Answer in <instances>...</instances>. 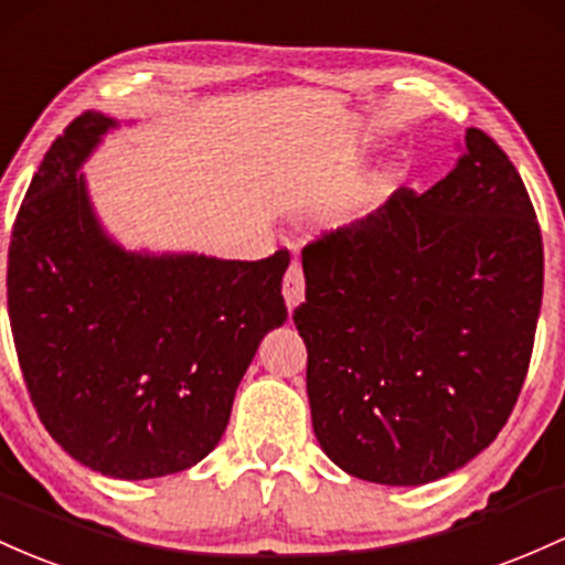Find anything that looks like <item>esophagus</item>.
<instances>
[{
  "label": "esophagus",
  "mask_w": 565,
  "mask_h": 565,
  "mask_svg": "<svg viewBox=\"0 0 565 565\" xmlns=\"http://www.w3.org/2000/svg\"><path fill=\"white\" fill-rule=\"evenodd\" d=\"M282 296H285V303H288V309H296L303 301V271L299 262L290 264L288 271H285Z\"/></svg>",
  "instance_id": "obj_1"
}]
</instances>
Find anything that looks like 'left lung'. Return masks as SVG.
<instances>
[{
  "label": "left lung",
  "instance_id": "left-lung-1",
  "mask_svg": "<svg viewBox=\"0 0 565 565\" xmlns=\"http://www.w3.org/2000/svg\"><path fill=\"white\" fill-rule=\"evenodd\" d=\"M307 395L333 465L382 486L446 478L515 408L542 307V232L502 146L467 128L424 194L301 250Z\"/></svg>",
  "mask_w": 565,
  "mask_h": 565
}]
</instances>
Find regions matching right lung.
Instances as JSON below:
<instances>
[{"label":"right lung","mask_w":565,"mask_h":565,"mask_svg":"<svg viewBox=\"0 0 565 565\" xmlns=\"http://www.w3.org/2000/svg\"><path fill=\"white\" fill-rule=\"evenodd\" d=\"M114 125L79 114L44 154L12 224L8 312L53 440L95 472L146 480L218 446L239 379L288 317L290 253L224 262L119 248L79 173Z\"/></svg>","instance_id":"obj_1"}]
</instances>
